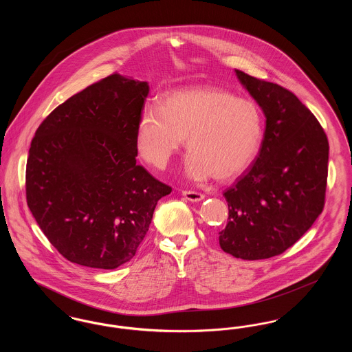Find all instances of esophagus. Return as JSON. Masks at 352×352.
Segmentation results:
<instances>
[{"instance_id": "obj_1", "label": "esophagus", "mask_w": 352, "mask_h": 352, "mask_svg": "<svg viewBox=\"0 0 352 352\" xmlns=\"http://www.w3.org/2000/svg\"><path fill=\"white\" fill-rule=\"evenodd\" d=\"M182 195H184L187 201H199L204 198V195L201 194V192H198V191H190V190H184V191H182Z\"/></svg>"}]
</instances>
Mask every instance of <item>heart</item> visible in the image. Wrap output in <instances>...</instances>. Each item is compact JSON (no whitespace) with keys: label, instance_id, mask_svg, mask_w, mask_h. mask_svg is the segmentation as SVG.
<instances>
[{"label":"heart","instance_id":"b5f03b06","mask_svg":"<svg viewBox=\"0 0 352 352\" xmlns=\"http://www.w3.org/2000/svg\"><path fill=\"white\" fill-rule=\"evenodd\" d=\"M186 138V171L192 179L224 181L254 161L263 140L258 107L215 87L168 94L138 122L137 149L155 168H165Z\"/></svg>","mask_w":352,"mask_h":352}]
</instances>
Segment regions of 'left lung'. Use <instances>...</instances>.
Returning <instances> with one entry per match:
<instances>
[{
  "instance_id": "1",
  "label": "left lung",
  "mask_w": 352,
  "mask_h": 352,
  "mask_svg": "<svg viewBox=\"0 0 352 352\" xmlns=\"http://www.w3.org/2000/svg\"><path fill=\"white\" fill-rule=\"evenodd\" d=\"M234 71L263 108L267 128L256 161L223 192L228 221L219 244L237 258L263 260L296 244L323 211L329 141L293 92Z\"/></svg>"
}]
</instances>
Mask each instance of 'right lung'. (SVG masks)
<instances>
[{"label": "right lung", "mask_w": 352, "mask_h": 352, "mask_svg": "<svg viewBox=\"0 0 352 352\" xmlns=\"http://www.w3.org/2000/svg\"><path fill=\"white\" fill-rule=\"evenodd\" d=\"M149 85L118 72L58 105L34 135L26 201L68 261L115 269L133 258L171 187L137 165Z\"/></svg>", "instance_id": "right-lung-1"}]
</instances>
